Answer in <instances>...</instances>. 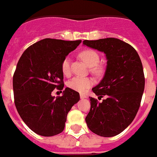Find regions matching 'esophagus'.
Wrapping results in <instances>:
<instances>
[{
  "label": "esophagus",
  "mask_w": 157,
  "mask_h": 157,
  "mask_svg": "<svg viewBox=\"0 0 157 157\" xmlns=\"http://www.w3.org/2000/svg\"><path fill=\"white\" fill-rule=\"evenodd\" d=\"M86 96L85 94H80V98L81 99H84V98H86Z\"/></svg>",
  "instance_id": "esophagus-1"
}]
</instances>
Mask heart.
Here are the masks:
<instances>
[{"label":"heart","mask_w":157,"mask_h":157,"mask_svg":"<svg viewBox=\"0 0 157 157\" xmlns=\"http://www.w3.org/2000/svg\"><path fill=\"white\" fill-rule=\"evenodd\" d=\"M80 58L90 67H92L91 71L96 75H100L103 71L102 67L97 64L100 61L98 53L91 49L83 50L80 52ZM61 71L65 75H69L71 73V60L69 57H66L61 63ZM92 85V81L89 78L75 77L67 82V86L75 91L83 92Z\"/></svg>","instance_id":"1"}]
</instances>
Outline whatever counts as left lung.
<instances>
[{"label": "left lung", "mask_w": 157, "mask_h": 157, "mask_svg": "<svg viewBox=\"0 0 157 157\" xmlns=\"http://www.w3.org/2000/svg\"><path fill=\"white\" fill-rule=\"evenodd\" d=\"M83 45L104 52L107 66L104 77L92 91L98 102L90 97L91 109L86 117L90 130L103 137L122 132L137 114L144 91L143 65L136 50L116 38L84 40Z\"/></svg>", "instance_id": "obj_1"}]
</instances>
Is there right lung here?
Masks as SVG:
<instances>
[{
    "label": "right lung",
    "mask_w": 157,
    "mask_h": 157,
    "mask_svg": "<svg viewBox=\"0 0 157 157\" xmlns=\"http://www.w3.org/2000/svg\"><path fill=\"white\" fill-rule=\"evenodd\" d=\"M80 43L44 39L27 48L17 62L13 77L15 106L37 135L49 137L62 132L69 111L80 100L79 93L69 87L61 96H52L56 87H64L62 61Z\"/></svg>",
    "instance_id": "obj_1"
}]
</instances>
